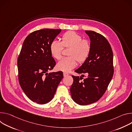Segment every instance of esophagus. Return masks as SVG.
<instances>
[{
	"label": "esophagus",
	"mask_w": 132,
	"mask_h": 132,
	"mask_svg": "<svg viewBox=\"0 0 132 132\" xmlns=\"http://www.w3.org/2000/svg\"><path fill=\"white\" fill-rule=\"evenodd\" d=\"M69 75L68 73H63V76L64 77H66L67 76H68Z\"/></svg>",
	"instance_id": "34e87169"
}]
</instances>
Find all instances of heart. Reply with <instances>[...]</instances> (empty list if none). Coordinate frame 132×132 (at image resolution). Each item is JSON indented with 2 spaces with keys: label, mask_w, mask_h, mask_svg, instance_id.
<instances>
[{
  "label": "heart",
  "mask_w": 132,
  "mask_h": 132,
  "mask_svg": "<svg viewBox=\"0 0 132 132\" xmlns=\"http://www.w3.org/2000/svg\"><path fill=\"white\" fill-rule=\"evenodd\" d=\"M63 47L70 49L69 57L63 58L56 65L59 71L69 72L77 65V61L79 63H84L88 58L91 52L90 42L82 39V37L73 31L64 33L61 38V41H52L50 45L51 55L56 60L62 56Z\"/></svg>",
  "instance_id": "obj_1"
}]
</instances>
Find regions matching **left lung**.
<instances>
[{
	"label": "left lung",
	"mask_w": 132,
	"mask_h": 132,
	"mask_svg": "<svg viewBox=\"0 0 132 132\" xmlns=\"http://www.w3.org/2000/svg\"><path fill=\"white\" fill-rule=\"evenodd\" d=\"M91 43V52L87 60L75 70L88 76L82 81L80 77L72 76L73 82L70 87L71 97L80 105H89L97 101L104 93L113 73V54L107 39L93 31H85Z\"/></svg>",
	"instance_id": "left-lung-1"
}]
</instances>
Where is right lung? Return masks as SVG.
I'll return each instance as SVG.
<instances>
[{
    "instance_id": "right-lung-1",
    "label": "right lung",
    "mask_w": 132,
    "mask_h": 132,
    "mask_svg": "<svg viewBox=\"0 0 132 132\" xmlns=\"http://www.w3.org/2000/svg\"><path fill=\"white\" fill-rule=\"evenodd\" d=\"M61 31L44 29L31 32L24 40L18 57L20 86L28 98L38 104L47 103L53 98L63 77L62 71L47 72L55 65L50 45Z\"/></svg>"
}]
</instances>
